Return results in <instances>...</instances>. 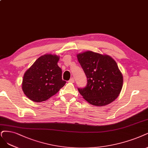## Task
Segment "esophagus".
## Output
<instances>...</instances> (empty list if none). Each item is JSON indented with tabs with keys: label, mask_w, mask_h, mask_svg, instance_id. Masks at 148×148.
<instances>
[{
	"label": "esophagus",
	"mask_w": 148,
	"mask_h": 148,
	"mask_svg": "<svg viewBox=\"0 0 148 148\" xmlns=\"http://www.w3.org/2000/svg\"><path fill=\"white\" fill-rule=\"evenodd\" d=\"M68 82L69 83H74V78H71V79H70V80Z\"/></svg>",
	"instance_id": "obj_1"
}]
</instances>
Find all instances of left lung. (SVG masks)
<instances>
[{"mask_svg":"<svg viewBox=\"0 0 148 148\" xmlns=\"http://www.w3.org/2000/svg\"><path fill=\"white\" fill-rule=\"evenodd\" d=\"M87 77V85L78 88L80 94L90 104L105 106L118 97L123 77L113 58L106 54L86 51L77 55Z\"/></svg>","mask_w":148,"mask_h":148,"instance_id":"8db88e82","label":"left lung"}]
</instances>
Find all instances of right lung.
I'll use <instances>...</instances> for the list:
<instances>
[{
    "mask_svg": "<svg viewBox=\"0 0 148 148\" xmlns=\"http://www.w3.org/2000/svg\"><path fill=\"white\" fill-rule=\"evenodd\" d=\"M60 57L45 54L38 58L24 73L22 89L31 101L41 102L56 95L65 85L57 63Z\"/></svg>",
    "mask_w": 148,
    "mask_h": 148,
    "instance_id": "add662e5",
    "label": "right lung"
}]
</instances>
